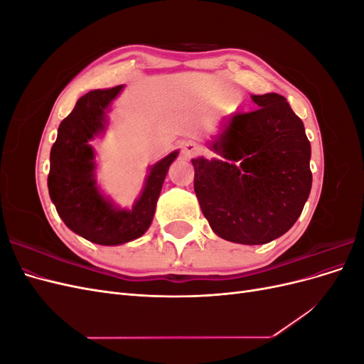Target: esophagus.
<instances>
[{
    "instance_id": "esophagus-1",
    "label": "esophagus",
    "mask_w": 364,
    "mask_h": 364,
    "mask_svg": "<svg viewBox=\"0 0 364 364\" xmlns=\"http://www.w3.org/2000/svg\"><path fill=\"white\" fill-rule=\"evenodd\" d=\"M197 151H199V146H197L196 142H193V141L185 142V146H183V156L185 158H191L193 155H196Z\"/></svg>"
}]
</instances>
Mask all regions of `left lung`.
<instances>
[{
    "mask_svg": "<svg viewBox=\"0 0 364 364\" xmlns=\"http://www.w3.org/2000/svg\"><path fill=\"white\" fill-rule=\"evenodd\" d=\"M257 111L220 123L209 149L191 159L194 191L209 226L238 245H266L299 218L310 196L311 146L302 119L279 94L252 95Z\"/></svg>",
    "mask_w": 364,
    "mask_h": 364,
    "instance_id": "obj_1",
    "label": "left lung"
}]
</instances>
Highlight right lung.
Instances as JSON below:
<instances>
[{"mask_svg": "<svg viewBox=\"0 0 364 364\" xmlns=\"http://www.w3.org/2000/svg\"><path fill=\"white\" fill-rule=\"evenodd\" d=\"M124 85L95 90L77 100L58 130L50 153L48 191L59 217L73 232L102 246L129 243L146 234L170 165L179 150L150 165L142 191L132 208H119L97 182L95 151L91 142L107 129L111 105Z\"/></svg>", "mask_w": 364, "mask_h": 364, "instance_id": "add662e5", "label": "right lung"}]
</instances>
